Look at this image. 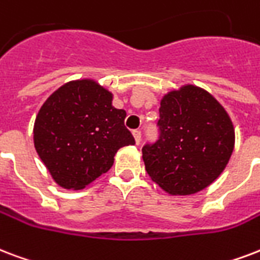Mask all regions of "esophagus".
Here are the masks:
<instances>
[{
	"instance_id": "34e87169",
	"label": "esophagus",
	"mask_w": 260,
	"mask_h": 260,
	"mask_svg": "<svg viewBox=\"0 0 260 260\" xmlns=\"http://www.w3.org/2000/svg\"><path fill=\"white\" fill-rule=\"evenodd\" d=\"M134 138H135V142H136V144L140 143V140H142V132L139 129L134 131Z\"/></svg>"
}]
</instances>
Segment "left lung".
<instances>
[{
    "label": "left lung",
    "mask_w": 260,
    "mask_h": 260,
    "mask_svg": "<svg viewBox=\"0 0 260 260\" xmlns=\"http://www.w3.org/2000/svg\"><path fill=\"white\" fill-rule=\"evenodd\" d=\"M158 138L143 146L146 172L173 195L205 189L222 173L235 146L228 113L205 90L187 86L161 101Z\"/></svg>",
    "instance_id": "left-lung-1"
}]
</instances>
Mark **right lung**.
Instances as JSON below:
<instances>
[{
    "mask_svg": "<svg viewBox=\"0 0 260 260\" xmlns=\"http://www.w3.org/2000/svg\"><path fill=\"white\" fill-rule=\"evenodd\" d=\"M92 80H77L49 96L34 125V144L51 177L67 189H82L114 162L118 148L135 144L126 113Z\"/></svg>",
    "mask_w": 260,
    "mask_h": 260,
    "instance_id": "right-lung-1",
    "label": "right lung"
}]
</instances>
